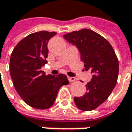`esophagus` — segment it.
<instances>
[{"label":"esophagus","mask_w":132,"mask_h":132,"mask_svg":"<svg viewBox=\"0 0 132 132\" xmlns=\"http://www.w3.org/2000/svg\"><path fill=\"white\" fill-rule=\"evenodd\" d=\"M68 79L70 82H73V81H75V80H76V78H75V77H68Z\"/></svg>","instance_id":"1"}]
</instances>
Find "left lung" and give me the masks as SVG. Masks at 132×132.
<instances>
[{"label": "left lung", "mask_w": 132, "mask_h": 132, "mask_svg": "<svg viewBox=\"0 0 132 132\" xmlns=\"http://www.w3.org/2000/svg\"><path fill=\"white\" fill-rule=\"evenodd\" d=\"M64 38L78 48L84 68L93 74L86 84V93L75 97V104L83 111L93 110L108 98L116 85L119 72L117 56L109 42L90 29L73 31Z\"/></svg>", "instance_id": "left-lung-1"}]
</instances>
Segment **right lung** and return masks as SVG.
<instances>
[{
	"label": "right lung",
	"mask_w": 132,
	"mask_h": 132,
	"mask_svg": "<svg viewBox=\"0 0 132 132\" xmlns=\"http://www.w3.org/2000/svg\"><path fill=\"white\" fill-rule=\"evenodd\" d=\"M56 32L39 31L29 34L14 48L9 63L14 88L30 106L46 109L55 102L59 89L68 85L65 75H45L41 70L48 58V43Z\"/></svg>",
	"instance_id": "right-lung-1"
}]
</instances>
